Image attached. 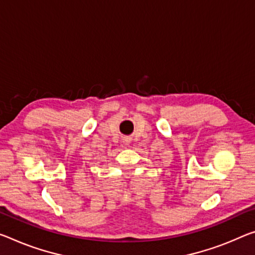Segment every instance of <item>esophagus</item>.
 <instances>
[{
  "instance_id": "34e87169",
  "label": "esophagus",
  "mask_w": 255,
  "mask_h": 255,
  "mask_svg": "<svg viewBox=\"0 0 255 255\" xmlns=\"http://www.w3.org/2000/svg\"><path fill=\"white\" fill-rule=\"evenodd\" d=\"M127 140H128V139H126V142H127Z\"/></svg>"
}]
</instances>
